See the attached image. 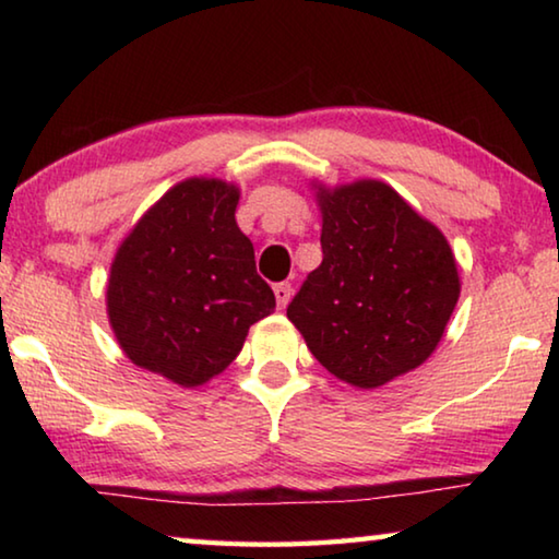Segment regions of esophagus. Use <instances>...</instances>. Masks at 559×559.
Wrapping results in <instances>:
<instances>
[{"mask_svg":"<svg viewBox=\"0 0 559 559\" xmlns=\"http://www.w3.org/2000/svg\"><path fill=\"white\" fill-rule=\"evenodd\" d=\"M273 293H276V302H278V308H286L288 302H290V296H293L290 283H276V286H273Z\"/></svg>","mask_w":559,"mask_h":559,"instance_id":"1","label":"esophagus"}]
</instances>
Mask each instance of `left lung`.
I'll list each match as a JSON object with an SVG mask.
<instances>
[{"label":"left lung","mask_w":559,"mask_h":559,"mask_svg":"<svg viewBox=\"0 0 559 559\" xmlns=\"http://www.w3.org/2000/svg\"><path fill=\"white\" fill-rule=\"evenodd\" d=\"M323 216V263L288 320L330 374L377 390L427 362L459 302L447 236L380 179L310 182Z\"/></svg>","instance_id":"obj_1"}]
</instances>
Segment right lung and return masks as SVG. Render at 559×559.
Instances as JSON below:
<instances>
[{"label":"right lung","mask_w":559,"mask_h":559,"mask_svg":"<svg viewBox=\"0 0 559 559\" xmlns=\"http://www.w3.org/2000/svg\"><path fill=\"white\" fill-rule=\"evenodd\" d=\"M239 197L224 179H185L140 216L110 263L106 308L120 349L187 390L224 372L276 308L236 224Z\"/></svg>","instance_id":"obj_1"}]
</instances>
